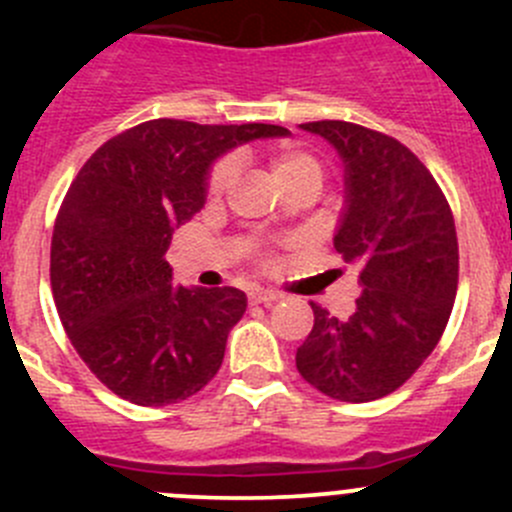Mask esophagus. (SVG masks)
I'll use <instances>...</instances> for the list:
<instances>
[{"label": "esophagus", "instance_id": "esophagus-1", "mask_svg": "<svg viewBox=\"0 0 512 512\" xmlns=\"http://www.w3.org/2000/svg\"><path fill=\"white\" fill-rule=\"evenodd\" d=\"M275 302H280V294L270 292V289H252L250 292V304H265V307H270Z\"/></svg>", "mask_w": 512, "mask_h": 512}]
</instances>
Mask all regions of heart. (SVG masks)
Returning a JSON list of instances; mask_svg holds the SVG:
<instances>
[{"mask_svg":"<svg viewBox=\"0 0 512 512\" xmlns=\"http://www.w3.org/2000/svg\"><path fill=\"white\" fill-rule=\"evenodd\" d=\"M270 170L272 178L280 188H289V185L297 183H309L319 190L324 180V168L322 160L314 156L312 151L302 146H294V143H285V146L275 148L270 156ZM237 175V163L232 158H223L218 165L213 168L208 178V193L213 198L223 195L227 188L232 185Z\"/></svg>","mask_w":512,"mask_h":512,"instance_id":"b5f03b06","label":"heart"}]
</instances>
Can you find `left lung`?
I'll return each instance as SVG.
<instances>
[{"instance_id":"left-lung-1","label":"left lung","mask_w":512,"mask_h":512,"mask_svg":"<svg viewBox=\"0 0 512 512\" xmlns=\"http://www.w3.org/2000/svg\"><path fill=\"white\" fill-rule=\"evenodd\" d=\"M344 165L334 250L359 272L349 319L314 309L297 349L307 384L349 404L399 389L436 349L458 287V240L441 188L396 138L347 121L302 123Z\"/></svg>"}]
</instances>
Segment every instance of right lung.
<instances>
[{
  "instance_id": "obj_1",
  "label": "right lung",
  "mask_w": 512,
  "mask_h": 512,
  "mask_svg": "<svg viewBox=\"0 0 512 512\" xmlns=\"http://www.w3.org/2000/svg\"><path fill=\"white\" fill-rule=\"evenodd\" d=\"M280 136L287 128L270 123L156 118L103 143L79 170L56 215L51 289L74 349L116 396L178 404L218 374L245 292L175 287L165 252L205 205L218 158Z\"/></svg>"
}]
</instances>
